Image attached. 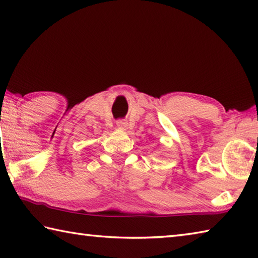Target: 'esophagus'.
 <instances>
[{
	"instance_id": "obj_1",
	"label": "esophagus",
	"mask_w": 258,
	"mask_h": 258,
	"mask_svg": "<svg viewBox=\"0 0 258 258\" xmlns=\"http://www.w3.org/2000/svg\"><path fill=\"white\" fill-rule=\"evenodd\" d=\"M117 127L120 129V130H125L128 127V122L125 121V120H118L117 121Z\"/></svg>"
}]
</instances>
